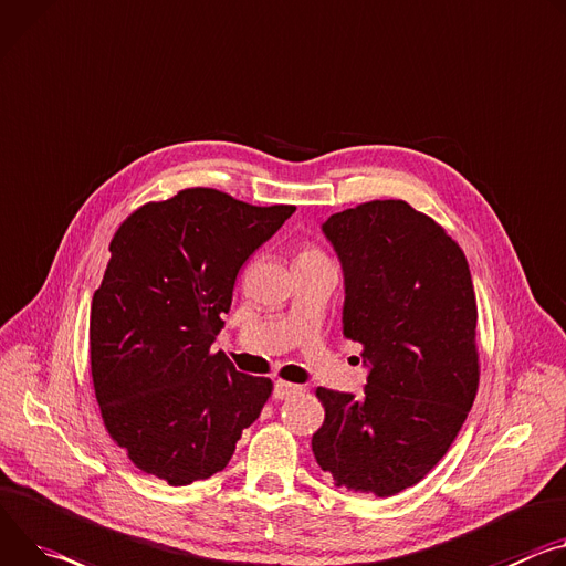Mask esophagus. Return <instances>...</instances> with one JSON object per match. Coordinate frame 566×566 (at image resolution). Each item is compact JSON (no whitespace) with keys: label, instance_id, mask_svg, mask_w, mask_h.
<instances>
[{"label":"esophagus","instance_id":"esophagus-1","mask_svg":"<svg viewBox=\"0 0 566 566\" xmlns=\"http://www.w3.org/2000/svg\"><path fill=\"white\" fill-rule=\"evenodd\" d=\"M300 390H302L300 386H295V384H289V381H282V379H277V381H275V388H273V395H275V399H289V397L297 395Z\"/></svg>","mask_w":566,"mask_h":566}]
</instances>
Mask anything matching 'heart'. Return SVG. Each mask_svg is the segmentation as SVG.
Segmentation results:
<instances>
[{
	"label": "heart",
	"mask_w": 566,
	"mask_h": 566,
	"mask_svg": "<svg viewBox=\"0 0 566 566\" xmlns=\"http://www.w3.org/2000/svg\"><path fill=\"white\" fill-rule=\"evenodd\" d=\"M314 262H327V256H325L323 250H318L314 245H306L297 252L295 264H314Z\"/></svg>",
	"instance_id": "1"
}]
</instances>
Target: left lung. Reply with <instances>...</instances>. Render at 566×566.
Wrapping results in <instances>:
<instances>
[{
	"label": "left lung",
	"instance_id": "8db88e82",
	"mask_svg": "<svg viewBox=\"0 0 566 566\" xmlns=\"http://www.w3.org/2000/svg\"><path fill=\"white\" fill-rule=\"evenodd\" d=\"M345 280L343 334L364 345V395L318 388L312 438L338 488L392 496L447 453L479 390L476 295L465 254L406 200H370L323 223Z\"/></svg>",
	"mask_w": 566,
	"mask_h": 566
}]
</instances>
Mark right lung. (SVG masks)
Returning a JSON list of instances; mask_svg holds the SVG:
<instances>
[{
    "mask_svg": "<svg viewBox=\"0 0 566 566\" xmlns=\"http://www.w3.org/2000/svg\"><path fill=\"white\" fill-rule=\"evenodd\" d=\"M295 212L193 187L135 210L111 241L90 312L101 418L133 465L169 485L221 472L273 384L212 343L248 256Z\"/></svg>",
    "mask_w": 566,
    "mask_h": 566,
    "instance_id": "add662e5",
    "label": "right lung"
}]
</instances>
